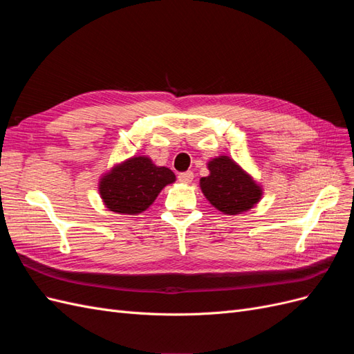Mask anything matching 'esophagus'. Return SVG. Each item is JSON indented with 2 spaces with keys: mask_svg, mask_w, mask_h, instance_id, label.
Listing matches in <instances>:
<instances>
[{
  "mask_svg": "<svg viewBox=\"0 0 354 354\" xmlns=\"http://www.w3.org/2000/svg\"><path fill=\"white\" fill-rule=\"evenodd\" d=\"M192 180H194V173H192V171H186V173L178 174V181H181V183L189 185Z\"/></svg>",
  "mask_w": 354,
  "mask_h": 354,
  "instance_id": "esophagus-1",
  "label": "esophagus"
}]
</instances>
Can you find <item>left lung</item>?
I'll return each mask as SVG.
<instances>
[{
  "instance_id": "8db88e82",
  "label": "left lung",
  "mask_w": 354,
  "mask_h": 354,
  "mask_svg": "<svg viewBox=\"0 0 354 354\" xmlns=\"http://www.w3.org/2000/svg\"><path fill=\"white\" fill-rule=\"evenodd\" d=\"M209 176L201 178L203 195L224 214H241L252 208L261 196V189L227 156L212 159Z\"/></svg>"
}]
</instances>
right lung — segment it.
I'll return each mask as SVG.
<instances>
[{
  "mask_svg": "<svg viewBox=\"0 0 354 354\" xmlns=\"http://www.w3.org/2000/svg\"><path fill=\"white\" fill-rule=\"evenodd\" d=\"M174 180L171 169L153 165L146 156H137L106 174L99 189L111 211L133 216L149 208L159 192Z\"/></svg>",
  "mask_w": 354,
  "mask_h": 354,
  "instance_id": "obj_1",
  "label": "right lung"
}]
</instances>
